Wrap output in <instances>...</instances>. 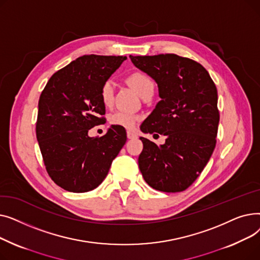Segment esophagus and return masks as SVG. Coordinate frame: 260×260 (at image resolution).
Here are the masks:
<instances>
[{"mask_svg": "<svg viewBox=\"0 0 260 260\" xmlns=\"http://www.w3.org/2000/svg\"><path fill=\"white\" fill-rule=\"evenodd\" d=\"M126 136H127L128 139H135V138H137V135H136V134L133 133V132H127V133H126Z\"/></svg>", "mask_w": 260, "mask_h": 260, "instance_id": "esophagus-1", "label": "esophagus"}]
</instances>
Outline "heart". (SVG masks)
<instances>
[{
  "instance_id": "heart-1",
  "label": "heart",
  "mask_w": 260,
  "mask_h": 260,
  "mask_svg": "<svg viewBox=\"0 0 260 260\" xmlns=\"http://www.w3.org/2000/svg\"><path fill=\"white\" fill-rule=\"evenodd\" d=\"M127 83L137 91L141 97L154 89V82L145 73L134 72L126 78ZM115 85L112 80H106L101 86L100 97L101 101L105 106H111L114 102ZM141 120V116L126 111H117L109 116V123L112 125L120 126L126 129H134L137 126L138 122Z\"/></svg>"
}]
</instances>
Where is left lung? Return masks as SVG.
Returning a JSON list of instances; mask_svg holds the SVG:
<instances>
[{
  "instance_id": "1",
  "label": "left lung",
  "mask_w": 260,
  "mask_h": 260,
  "mask_svg": "<svg viewBox=\"0 0 260 260\" xmlns=\"http://www.w3.org/2000/svg\"><path fill=\"white\" fill-rule=\"evenodd\" d=\"M129 58L156 81L161 98L140 129L167 137L160 146L140 137L139 169L153 188L182 192L198 178L214 152L219 124L216 85L206 68L188 58L174 53Z\"/></svg>"
}]
</instances>
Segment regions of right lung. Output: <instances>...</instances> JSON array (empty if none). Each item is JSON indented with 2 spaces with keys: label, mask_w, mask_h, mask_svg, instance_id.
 Returning a JSON list of instances; mask_svg holds the SVG:
<instances>
[{
  "label": "right lung",
  "mask_w": 260,
  "mask_h": 260,
  "mask_svg": "<svg viewBox=\"0 0 260 260\" xmlns=\"http://www.w3.org/2000/svg\"><path fill=\"white\" fill-rule=\"evenodd\" d=\"M126 57L85 54L54 73L40 95L37 140L53 182L73 193L99 186L126 142L112 125L102 137L88 131L105 121L100 89Z\"/></svg>",
  "instance_id": "right-lung-1"
}]
</instances>
